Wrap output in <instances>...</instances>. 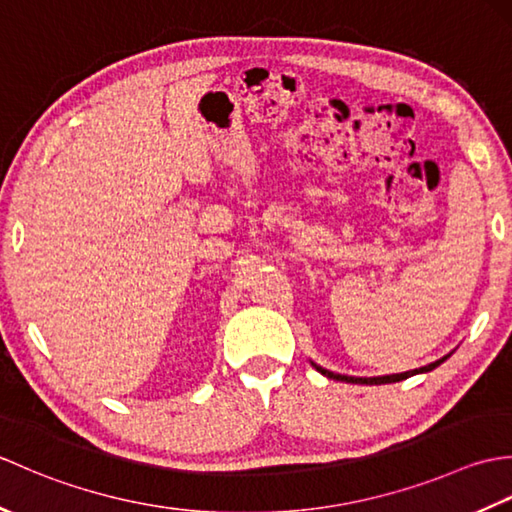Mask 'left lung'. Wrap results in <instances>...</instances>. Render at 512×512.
I'll list each match as a JSON object with an SVG mask.
<instances>
[{
    "mask_svg": "<svg viewBox=\"0 0 512 512\" xmlns=\"http://www.w3.org/2000/svg\"><path fill=\"white\" fill-rule=\"evenodd\" d=\"M451 354L438 358L436 363H429L424 367H418V369H411V372H402V374H387V376H372V378H358V376H347V374H334L330 372V369H323L321 365L312 363V367L317 369V372H321L325 378H332V380H341V383H354V385H387V383H398V380H405L409 376H416V374H427L431 372V369H436L438 365H442L444 361H447Z\"/></svg>",
    "mask_w": 512,
    "mask_h": 512,
    "instance_id": "left-lung-1",
    "label": "left lung"
}]
</instances>
